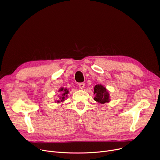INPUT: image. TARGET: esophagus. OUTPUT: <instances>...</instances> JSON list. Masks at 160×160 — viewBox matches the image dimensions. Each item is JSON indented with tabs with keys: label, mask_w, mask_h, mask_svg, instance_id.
Instances as JSON below:
<instances>
[{
	"label": "esophagus",
	"mask_w": 160,
	"mask_h": 160,
	"mask_svg": "<svg viewBox=\"0 0 160 160\" xmlns=\"http://www.w3.org/2000/svg\"><path fill=\"white\" fill-rule=\"evenodd\" d=\"M78 87H79L80 89H83V88H84V86H85V83H83V82H82V83H78Z\"/></svg>",
	"instance_id": "1"
}]
</instances>
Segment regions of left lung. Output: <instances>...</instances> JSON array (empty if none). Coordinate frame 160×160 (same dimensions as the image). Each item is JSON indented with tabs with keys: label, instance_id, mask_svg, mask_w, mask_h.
I'll use <instances>...</instances> for the list:
<instances>
[{
	"label": "left lung",
	"instance_id": "left-lung-1",
	"mask_svg": "<svg viewBox=\"0 0 160 160\" xmlns=\"http://www.w3.org/2000/svg\"><path fill=\"white\" fill-rule=\"evenodd\" d=\"M94 100L100 104H105L110 101V95L106 89L102 85H96L94 88Z\"/></svg>",
	"mask_w": 160,
	"mask_h": 160
}]
</instances>
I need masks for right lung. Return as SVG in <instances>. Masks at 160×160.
Returning <instances> with one entry per match:
<instances>
[{
  "mask_svg": "<svg viewBox=\"0 0 160 160\" xmlns=\"http://www.w3.org/2000/svg\"><path fill=\"white\" fill-rule=\"evenodd\" d=\"M59 91H61V92H62V97H60V98L61 99V100H58V101L56 102H63V101H64V99H65V97H67V94L69 93V91L67 90V89H63V88H61V89H60V90H59Z\"/></svg>",
  "mask_w": 160,
  "mask_h": 160,
  "instance_id": "add662e5",
  "label": "right lung"
}]
</instances>
